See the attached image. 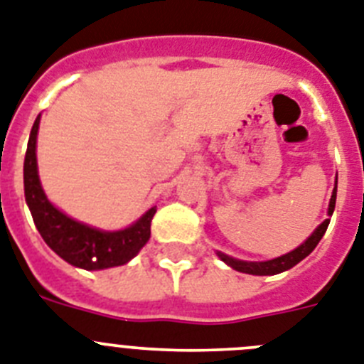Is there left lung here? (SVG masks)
Returning <instances> with one entry per match:
<instances>
[{"label":"left lung","mask_w":364,"mask_h":364,"mask_svg":"<svg viewBox=\"0 0 364 364\" xmlns=\"http://www.w3.org/2000/svg\"><path fill=\"white\" fill-rule=\"evenodd\" d=\"M335 198H337V183H335V188H333V194H331V200H330V208H328V216L333 214V208H335ZM328 225H330V218L322 221L321 225L315 229V232L306 240L300 247H296L295 251L287 252L284 257H278L274 260L269 262H243V260H236V258H230L223 252H218L220 258L225 264H229L232 269L240 271V273H247V274H277V273H282V271L291 269L293 265L299 264L300 260H304L308 257L309 252L314 251L317 247V243L321 242V238L324 236L326 232Z\"/></svg>","instance_id":"1"}]
</instances>
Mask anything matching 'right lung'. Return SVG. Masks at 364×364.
Instances as JSON below:
<instances>
[{"mask_svg": "<svg viewBox=\"0 0 364 364\" xmlns=\"http://www.w3.org/2000/svg\"><path fill=\"white\" fill-rule=\"evenodd\" d=\"M38 126H40V117L34 121L31 129L23 164V185L25 200L42 238L60 258L82 269H106L132 260L150 238V223L156 214V207H151L132 227L117 232L93 229L60 213L58 208L49 203L38 178Z\"/></svg>", "mask_w": 364, "mask_h": 364, "instance_id": "1", "label": "right lung"}]
</instances>
